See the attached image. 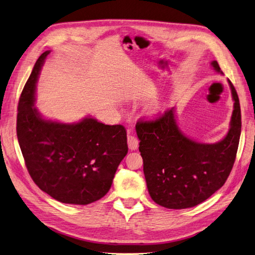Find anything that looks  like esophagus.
Segmentation results:
<instances>
[{
	"mask_svg": "<svg viewBox=\"0 0 255 255\" xmlns=\"http://www.w3.org/2000/svg\"><path fill=\"white\" fill-rule=\"evenodd\" d=\"M127 141H128L129 149L131 151H134L138 148V139L134 135H128Z\"/></svg>",
	"mask_w": 255,
	"mask_h": 255,
	"instance_id": "34e87169",
	"label": "esophagus"
}]
</instances>
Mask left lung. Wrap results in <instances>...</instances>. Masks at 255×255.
<instances>
[{"label": "left lung", "mask_w": 255, "mask_h": 255, "mask_svg": "<svg viewBox=\"0 0 255 255\" xmlns=\"http://www.w3.org/2000/svg\"><path fill=\"white\" fill-rule=\"evenodd\" d=\"M211 66L223 74L217 61ZM229 82L234 111L226 135L215 143L198 142L181 131L172 107L154 121L136 124L139 152L148 191L167 209H187L205 202L220 189L235 163L241 135V109L237 91Z\"/></svg>", "instance_id": "1"}]
</instances>
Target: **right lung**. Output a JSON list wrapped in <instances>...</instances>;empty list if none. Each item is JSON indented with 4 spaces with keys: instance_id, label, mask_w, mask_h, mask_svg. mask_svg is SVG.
I'll use <instances>...</instances> for the list:
<instances>
[{
    "instance_id": "1",
    "label": "right lung",
    "mask_w": 255,
    "mask_h": 255,
    "mask_svg": "<svg viewBox=\"0 0 255 255\" xmlns=\"http://www.w3.org/2000/svg\"><path fill=\"white\" fill-rule=\"evenodd\" d=\"M50 50L37 60L18 102L16 132L31 178L58 202L89 205L103 197L119 164L128 153L122 125H105L87 116L76 123L43 118L36 102V86Z\"/></svg>"
}]
</instances>
